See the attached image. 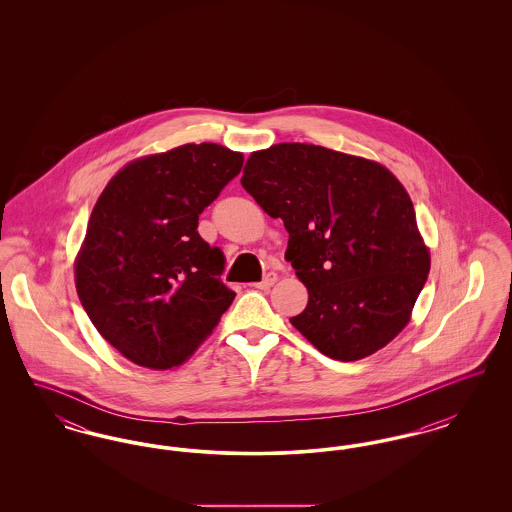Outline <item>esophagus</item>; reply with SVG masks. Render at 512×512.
<instances>
[{"instance_id":"34e87169","label":"esophagus","mask_w":512,"mask_h":512,"mask_svg":"<svg viewBox=\"0 0 512 512\" xmlns=\"http://www.w3.org/2000/svg\"><path fill=\"white\" fill-rule=\"evenodd\" d=\"M276 280H278V274H276V272H267V274H265V278H263L261 282H257V284H255V288H257V290H268V288H272V286H274V282H276Z\"/></svg>"}]
</instances>
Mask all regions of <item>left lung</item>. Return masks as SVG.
<instances>
[{
	"instance_id": "1",
	"label": "left lung",
	"mask_w": 512,
	"mask_h": 512,
	"mask_svg": "<svg viewBox=\"0 0 512 512\" xmlns=\"http://www.w3.org/2000/svg\"><path fill=\"white\" fill-rule=\"evenodd\" d=\"M242 186L290 234L309 290L293 326L334 361H359L409 322L430 272L413 201L386 167L313 144L251 153Z\"/></svg>"
}]
</instances>
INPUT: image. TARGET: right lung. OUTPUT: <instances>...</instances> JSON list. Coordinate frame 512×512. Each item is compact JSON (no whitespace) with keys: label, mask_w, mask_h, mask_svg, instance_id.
Instances as JSON below:
<instances>
[{"label":"right lung","mask_w":512,"mask_h":512,"mask_svg":"<svg viewBox=\"0 0 512 512\" xmlns=\"http://www.w3.org/2000/svg\"><path fill=\"white\" fill-rule=\"evenodd\" d=\"M244 155L186 144L128 163L99 195L76 257L78 299L99 334L136 365H182L236 293L199 215L242 171Z\"/></svg>","instance_id":"1"}]
</instances>
